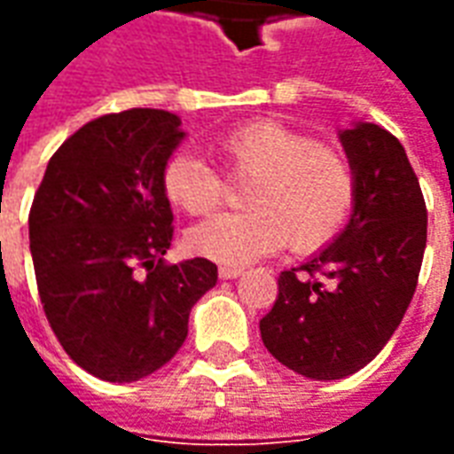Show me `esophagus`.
I'll use <instances>...</instances> for the list:
<instances>
[{
  "instance_id": "obj_1",
  "label": "esophagus",
  "mask_w": 454,
  "mask_h": 454,
  "mask_svg": "<svg viewBox=\"0 0 454 454\" xmlns=\"http://www.w3.org/2000/svg\"><path fill=\"white\" fill-rule=\"evenodd\" d=\"M240 275H243V270H240V267H231V265L218 267V277H221V279H236V277Z\"/></svg>"
}]
</instances>
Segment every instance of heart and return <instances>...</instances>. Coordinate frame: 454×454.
Returning a JSON list of instances; mask_svg holds the SVG:
<instances>
[{
    "instance_id": "b5f03b06",
    "label": "heart",
    "mask_w": 454,
    "mask_h": 454,
    "mask_svg": "<svg viewBox=\"0 0 454 454\" xmlns=\"http://www.w3.org/2000/svg\"><path fill=\"white\" fill-rule=\"evenodd\" d=\"M233 182H250L243 214L208 218L187 236L192 253L238 267L289 243L294 253L321 250L345 226L357 179L338 150L282 121L240 123L214 140ZM165 197L189 216H207L226 199V179L204 160L177 153L162 168Z\"/></svg>"
}]
</instances>
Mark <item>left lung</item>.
Here are the masks:
<instances>
[{"mask_svg":"<svg viewBox=\"0 0 454 454\" xmlns=\"http://www.w3.org/2000/svg\"><path fill=\"white\" fill-rule=\"evenodd\" d=\"M357 179L348 228L306 265L285 270L260 321L265 348L309 380H342L387 345L409 309L428 236V211L406 150L389 130H342Z\"/></svg>","mask_w":454,"mask_h":454,"instance_id":"obj_1","label":"left lung"}]
</instances>
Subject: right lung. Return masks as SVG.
Masks as SVG:
<instances>
[{
  "label": "right lung",
  "instance_id": "1",
  "mask_svg": "<svg viewBox=\"0 0 454 454\" xmlns=\"http://www.w3.org/2000/svg\"><path fill=\"white\" fill-rule=\"evenodd\" d=\"M162 109L104 114L74 130L35 189L28 236L45 318L63 350L106 381L175 357L192 306L216 285L207 257L169 265L162 168L182 140Z\"/></svg>",
  "mask_w": 454,
  "mask_h": 454
}]
</instances>
